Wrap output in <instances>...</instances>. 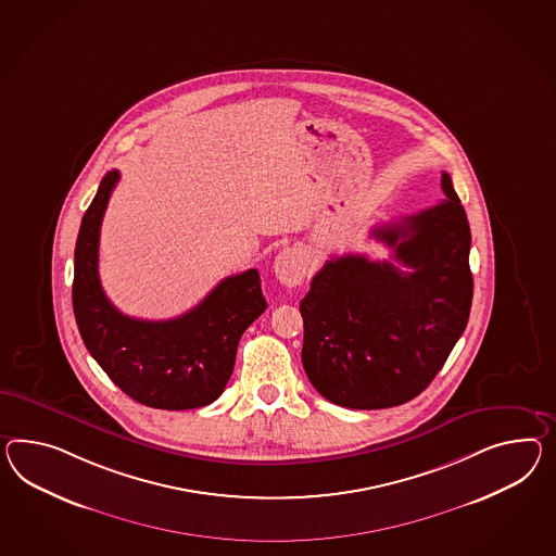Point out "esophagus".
Segmentation results:
<instances>
[{
    "mask_svg": "<svg viewBox=\"0 0 556 556\" xmlns=\"http://www.w3.org/2000/svg\"><path fill=\"white\" fill-rule=\"evenodd\" d=\"M308 271V260L300 248H286L274 260V274L285 286H299Z\"/></svg>",
    "mask_w": 556,
    "mask_h": 556,
    "instance_id": "esophagus-1",
    "label": "esophagus"
}]
</instances>
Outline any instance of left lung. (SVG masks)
Masks as SVG:
<instances>
[{
	"mask_svg": "<svg viewBox=\"0 0 556 556\" xmlns=\"http://www.w3.org/2000/svg\"><path fill=\"white\" fill-rule=\"evenodd\" d=\"M447 200L372 229L393 262L332 257L300 302L302 365L314 389L351 409L417 397L440 372L470 318V224L452 177Z\"/></svg>",
	"mask_w": 556,
	"mask_h": 556,
	"instance_id": "8db88e82",
	"label": "left lung"
}]
</instances>
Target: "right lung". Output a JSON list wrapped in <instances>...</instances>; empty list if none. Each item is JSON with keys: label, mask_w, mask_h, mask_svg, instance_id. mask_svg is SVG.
<instances>
[{"label": "right lung", "mask_w": 556, "mask_h": 556, "mask_svg": "<svg viewBox=\"0 0 556 556\" xmlns=\"http://www.w3.org/2000/svg\"><path fill=\"white\" fill-rule=\"evenodd\" d=\"M118 177V172L102 177L76 240L72 306L80 337L128 397L167 412L210 405L233 372L243 330L266 311L260 274L252 268L229 276L172 320L130 318L114 308L100 286L99 240Z\"/></svg>", "instance_id": "obj_1"}]
</instances>
